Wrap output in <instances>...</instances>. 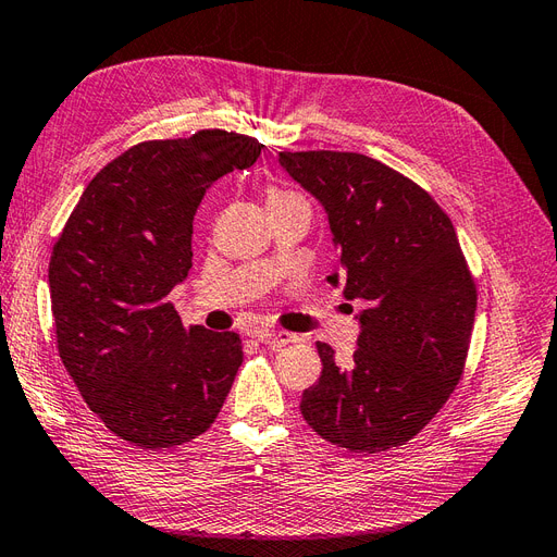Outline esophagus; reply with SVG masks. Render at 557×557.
Listing matches in <instances>:
<instances>
[{"instance_id":"34e87169","label":"esophagus","mask_w":557,"mask_h":557,"mask_svg":"<svg viewBox=\"0 0 557 557\" xmlns=\"http://www.w3.org/2000/svg\"><path fill=\"white\" fill-rule=\"evenodd\" d=\"M258 342L269 346V348H281V346H288L293 342H297L293 334L288 332H276V330H260L258 332Z\"/></svg>"}]
</instances>
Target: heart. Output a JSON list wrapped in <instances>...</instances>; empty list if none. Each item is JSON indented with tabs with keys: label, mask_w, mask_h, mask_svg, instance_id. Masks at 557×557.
<instances>
[{
	"label": "heart",
	"mask_w": 557,
	"mask_h": 557,
	"mask_svg": "<svg viewBox=\"0 0 557 557\" xmlns=\"http://www.w3.org/2000/svg\"><path fill=\"white\" fill-rule=\"evenodd\" d=\"M281 195H288V193H281V190H272V193H269V197H281Z\"/></svg>",
	"instance_id": "b5f03b06"
}]
</instances>
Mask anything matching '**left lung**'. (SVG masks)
Here are the masks:
<instances>
[{"label":"left lung","mask_w":557,"mask_h":557,"mask_svg":"<svg viewBox=\"0 0 557 557\" xmlns=\"http://www.w3.org/2000/svg\"><path fill=\"white\" fill-rule=\"evenodd\" d=\"M278 164L327 213L346 299H364L358 350L339 367L318 342L323 372L301 416L352 453L401 446L458 385L476 313V285L450 218L411 178L360 153H278Z\"/></svg>","instance_id":"8db88e82"}]
</instances>
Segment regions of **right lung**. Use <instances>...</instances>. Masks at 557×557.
Returning a JSON list of instances; mask_svg holds the SVG:
<instances>
[{"label":"right lung","mask_w":557,"mask_h":557,"mask_svg":"<svg viewBox=\"0 0 557 557\" xmlns=\"http://www.w3.org/2000/svg\"><path fill=\"white\" fill-rule=\"evenodd\" d=\"M262 144L199 129L125 150L83 190L48 264L58 350L90 411L121 440L170 448L207 432L237 376V332L183 327L166 301L193 267L211 185Z\"/></svg>","instance_id":"1"}]
</instances>
